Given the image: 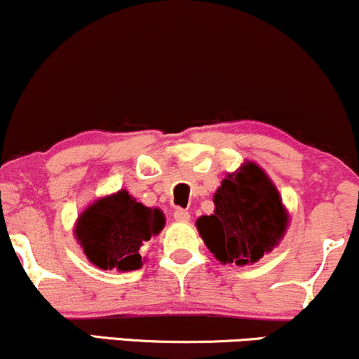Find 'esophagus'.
I'll return each mask as SVG.
<instances>
[{"mask_svg":"<svg viewBox=\"0 0 359 359\" xmlns=\"http://www.w3.org/2000/svg\"><path fill=\"white\" fill-rule=\"evenodd\" d=\"M174 219L180 221V222H187L191 219V214H189L185 209H175L174 211Z\"/></svg>","mask_w":359,"mask_h":359,"instance_id":"esophagus-1","label":"esophagus"}]
</instances>
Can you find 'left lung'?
Listing matches in <instances>:
<instances>
[{
  "mask_svg": "<svg viewBox=\"0 0 359 359\" xmlns=\"http://www.w3.org/2000/svg\"><path fill=\"white\" fill-rule=\"evenodd\" d=\"M214 212L196 221L208 250L222 265H253L277 248L288 228L278 189L258 163L246 160L214 192Z\"/></svg>",
  "mask_w": 359,
  "mask_h": 359,
  "instance_id": "8db88e82",
  "label": "left lung"
}]
</instances>
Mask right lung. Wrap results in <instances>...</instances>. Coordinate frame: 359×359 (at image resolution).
Instances as JSON below:
<instances>
[{"mask_svg": "<svg viewBox=\"0 0 359 359\" xmlns=\"http://www.w3.org/2000/svg\"><path fill=\"white\" fill-rule=\"evenodd\" d=\"M163 226L162 209L147 208L121 189L90 203L77 217L74 236L94 266L131 271L142 269L140 248Z\"/></svg>", "mask_w": 359, "mask_h": 359, "instance_id": "add662e5", "label": "right lung"}]
</instances>
